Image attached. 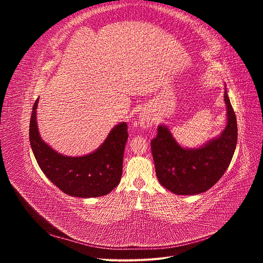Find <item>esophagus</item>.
Returning <instances> with one entry per match:
<instances>
[{
	"instance_id": "1",
	"label": "esophagus",
	"mask_w": 263,
	"mask_h": 263,
	"mask_svg": "<svg viewBox=\"0 0 263 263\" xmlns=\"http://www.w3.org/2000/svg\"><path fill=\"white\" fill-rule=\"evenodd\" d=\"M138 123H139L140 127H142L144 129H147V128H149V127L153 126L154 118H153V116H151V114L148 112V110H142V112L139 114Z\"/></svg>"
}]
</instances>
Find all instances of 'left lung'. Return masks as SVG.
Listing matches in <instances>:
<instances>
[{"mask_svg":"<svg viewBox=\"0 0 263 263\" xmlns=\"http://www.w3.org/2000/svg\"><path fill=\"white\" fill-rule=\"evenodd\" d=\"M227 122L224 130L197 148L182 147L165 125L151 140L157 178L177 195H195L210 190L222 177L237 145V121L225 87Z\"/></svg>","mask_w":263,"mask_h":263,"instance_id":"obj_1","label":"left lung"}]
</instances>
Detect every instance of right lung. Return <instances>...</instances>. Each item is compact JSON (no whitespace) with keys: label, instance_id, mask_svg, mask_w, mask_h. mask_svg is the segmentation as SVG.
Returning <instances> with one entry per match:
<instances>
[{"label":"right lung","instance_id":"obj_1","mask_svg":"<svg viewBox=\"0 0 263 263\" xmlns=\"http://www.w3.org/2000/svg\"><path fill=\"white\" fill-rule=\"evenodd\" d=\"M36 100L29 123V141L39 168L62 192L74 197H99L112 192L123 174V157L128 139L127 124H117L93 153L80 157L59 154L38 130Z\"/></svg>","mask_w":263,"mask_h":263}]
</instances>
